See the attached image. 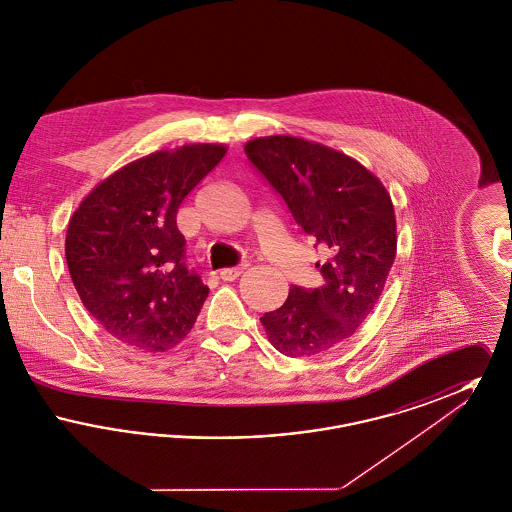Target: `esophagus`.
I'll return each instance as SVG.
<instances>
[{"label": "esophagus", "mask_w": 512, "mask_h": 512, "mask_svg": "<svg viewBox=\"0 0 512 512\" xmlns=\"http://www.w3.org/2000/svg\"><path fill=\"white\" fill-rule=\"evenodd\" d=\"M247 267H249V265L244 263V265H238V267L222 268V270H220V278H222L224 282H232V280H236L240 274H244V270Z\"/></svg>", "instance_id": "obj_1"}]
</instances>
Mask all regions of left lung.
<instances>
[{
	"label": "left lung",
	"instance_id": "left-lung-1",
	"mask_svg": "<svg viewBox=\"0 0 512 512\" xmlns=\"http://www.w3.org/2000/svg\"><path fill=\"white\" fill-rule=\"evenodd\" d=\"M245 153L324 253V286H292L286 303L261 317L280 353L313 357L351 338L384 292L397 251L393 203L372 172L332 147L265 136Z\"/></svg>",
	"mask_w": 512,
	"mask_h": 512
}]
</instances>
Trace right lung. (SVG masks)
Segmentation results:
<instances>
[{"instance_id":"add662e5","label":"right lung","mask_w":512,"mask_h":512,"mask_svg":"<svg viewBox=\"0 0 512 512\" xmlns=\"http://www.w3.org/2000/svg\"><path fill=\"white\" fill-rule=\"evenodd\" d=\"M224 155L222 144L155 151L107 176L74 211L69 272L84 307L113 338L163 353L194 328L209 288L186 267L176 213Z\"/></svg>"}]
</instances>
